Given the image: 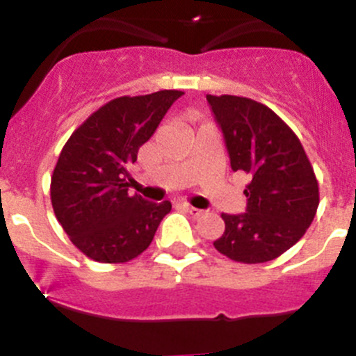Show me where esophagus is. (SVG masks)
<instances>
[{
	"instance_id": "obj_1",
	"label": "esophagus",
	"mask_w": 356,
	"mask_h": 356,
	"mask_svg": "<svg viewBox=\"0 0 356 356\" xmlns=\"http://www.w3.org/2000/svg\"><path fill=\"white\" fill-rule=\"evenodd\" d=\"M181 207H184L185 210H187L188 213L192 215V217H200V215L203 213V210H200V208H194V207H191V204H188V203H184V204H181Z\"/></svg>"
}]
</instances>
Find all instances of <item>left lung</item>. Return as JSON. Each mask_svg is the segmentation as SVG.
<instances>
[{"label": "left lung", "instance_id": "obj_1", "mask_svg": "<svg viewBox=\"0 0 356 356\" xmlns=\"http://www.w3.org/2000/svg\"><path fill=\"white\" fill-rule=\"evenodd\" d=\"M220 125L231 169L249 176L247 211L222 213L213 247L229 259L256 265L291 249L314 220L319 187L296 134L265 104L247 97L207 95Z\"/></svg>", "mask_w": 356, "mask_h": 356}]
</instances>
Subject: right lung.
Instances as JSON below:
<instances>
[{"instance_id":"right-lung-1","label":"right lung","mask_w":356,"mask_h":356,"mask_svg":"<svg viewBox=\"0 0 356 356\" xmlns=\"http://www.w3.org/2000/svg\"><path fill=\"white\" fill-rule=\"evenodd\" d=\"M184 91L162 90L104 104L65 143L51 176V203L70 242L99 263H127L152 243L171 203L129 194L130 164Z\"/></svg>"}]
</instances>
